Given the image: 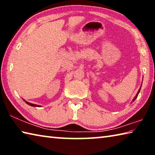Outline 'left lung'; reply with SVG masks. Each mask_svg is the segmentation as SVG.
<instances>
[{"label":"left lung","instance_id":"obj_1","mask_svg":"<svg viewBox=\"0 0 155 155\" xmlns=\"http://www.w3.org/2000/svg\"><path fill=\"white\" fill-rule=\"evenodd\" d=\"M141 85H142V83H141ZM141 87H140V89H139V91H138V92L137 93V94H136V96H135V98H133V101H132V103H133V101H135V100L136 98H137V96H138V94H139V93H140V90H141Z\"/></svg>","mask_w":155,"mask_h":155}]
</instances>
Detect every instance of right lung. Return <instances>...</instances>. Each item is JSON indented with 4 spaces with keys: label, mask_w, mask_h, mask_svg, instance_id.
<instances>
[{
    "label": "right lung",
    "mask_w": 155,
    "mask_h": 155,
    "mask_svg": "<svg viewBox=\"0 0 155 155\" xmlns=\"http://www.w3.org/2000/svg\"><path fill=\"white\" fill-rule=\"evenodd\" d=\"M24 101H25V103H27V104H28V105H30V106H32V107H41V105H38V104H32V103H28V102L26 101L25 100H24Z\"/></svg>",
    "instance_id": "obj_1"
}]
</instances>
